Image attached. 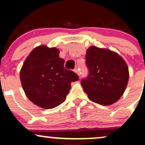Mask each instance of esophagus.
Here are the masks:
<instances>
[{
	"instance_id": "obj_1",
	"label": "esophagus",
	"mask_w": 145,
	"mask_h": 145,
	"mask_svg": "<svg viewBox=\"0 0 145 145\" xmlns=\"http://www.w3.org/2000/svg\"><path fill=\"white\" fill-rule=\"evenodd\" d=\"M74 72L75 73H77L78 74V76H80V71H79V68H75L74 69Z\"/></svg>"
}]
</instances>
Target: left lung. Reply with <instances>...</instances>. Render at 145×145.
<instances>
[{"label": "left lung", "mask_w": 145, "mask_h": 145, "mask_svg": "<svg viewBox=\"0 0 145 145\" xmlns=\"http://www.w3.org/2000/svg\"><path fill=\"white\" fill-rule=\"evenodd\" d=\"M89 75L82 86L91 101L104 106L116 102L124 93L129 79L125 61L116 52L91 46L86 53Z\"/></svg>", "instance_id": "1"}]
</instances>
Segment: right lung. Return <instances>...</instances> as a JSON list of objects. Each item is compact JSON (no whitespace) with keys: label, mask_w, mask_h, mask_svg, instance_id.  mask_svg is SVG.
Returning <instances> with one entry per match:
<instances>
[{"label":"right lung","mask_w":145,"mask_h":145,"mask_svg":"<svg viewBox=\"0 0 145 145\" xmlns=\"http://www.w3.org/2000/svg\"><path fill=\"white\" fill-rule=\"evenodd\" d=\"M60 51L41 45L32 50L24 61L20 77L27 98L41 108H55L66 99L71 82L79 77L65 69Z\"/></svg>","instance_id":"right-lung-1"}]
</instances>
